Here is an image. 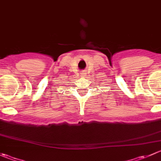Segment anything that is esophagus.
Masks as SVG:
<instances>
[{
	"mask_svg": "<svg viewBox=\"0 0 161 161\" xmlns=\"http://www.w3.org/2000/svg\"><path fill=\"white\" fill-rule=\"evenodd\" d=\"M85 75H86V73H84V72H82L80 74V76L81 77H83V76H85Z\"/></svg>",
	"mask_w": 161,
	"mask_h": 161,
	"instance_id": "34e87169",
	"label": "esophagus"
}]
</instances>
